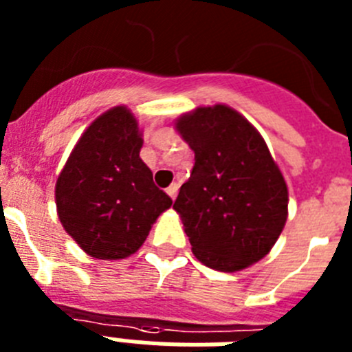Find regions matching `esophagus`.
Listing matches in <instances>:
<instances>
[{"label": "esophagus", "instance_id": "34e87169", "mask_svg": "<svg viewBox=\"0 0 352 352\" xmlns=\"http://www.w3.org/2000/svg\"><path fill=\"white\" fill-rule=\"evenodd\" d=\"M178 183H173V185H169V186H167V194H169V197L170 199H173V201H174V199H176V195H178Z\"/></svg>", "mask_w": 352, "mask_h": 352}]
</instances>
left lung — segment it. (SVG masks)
<instances>
[{
	"label": "left lung",
	"mask_w": 352,
	"mask_h": 352,
	"mask_svg": "<svg viewBox=\"0 0 352 352\" xmlns=\"http://www.w3.org/2000/svg\"><path fill=\"white\" fill-rule=\"evenodd\" d=\"M195 153L174 210L192 252L217 272H239L263 259L287 220V185L268 146L234 109L197 107L176 120Z\"/></svg>",
	"instance_id": "1"
}]
</instances>
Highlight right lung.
Segmentation results:
<instances>
[{
  "instance_id": "right-lung-1",
  "label": "right lung",
  "mask_w": 352,
  "mask_h": 352,
  "mask_svg": "<svg viewBox=\"0 0 352 352\" xmlns=\"http://www.w3.org/2000/svg\"><path fill=\"white\" fill-rule=\"evenodd\" d=\"M141 148L138 120L118 105L86 129L58 176L60 222L88 256L113 261L135 254L173 204L155 186Z\"/></svg>"
}]
</instances>
